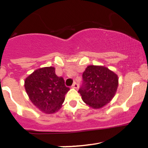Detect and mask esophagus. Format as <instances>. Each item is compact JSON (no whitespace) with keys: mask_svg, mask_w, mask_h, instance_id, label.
Segmentation results:
<instances>
[{"mask_svg":"<svg viewBox=\"0 0 148 148\" xmlns=\"http://www.w3.org/2000/svg\"><path fill=\"white\" fill-rule=\"evenodd\" d=\"M72 87V88H74V89H78V88H79V85L76 84V82H74V84H73Z\"/></svg>","mask_w":148,"mask_h":148,"instance_id":"obj_1","label":"esophagus"}]
</instances>
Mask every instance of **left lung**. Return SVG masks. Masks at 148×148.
Instances as JSON below:
<instances>
[{
  "instance_id": "obj_1",
  "label": "left lung",
  "mask_w": 148,
  "mask_h": 148,
  "mask_svg": "<svg viewBox=\"0 0 148 148\" xmlns=\"http://www.w3.org/2000/svg\"><path fill=\"white\" fill-rule=\"evenodd\" d=\"M83 86L78 92L83 101L94 109L106 106L118 90V75L104 66L88 65L83 73Z\"/></svg>"
}]
</instances>
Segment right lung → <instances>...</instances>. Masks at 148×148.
I'll return each mask as SVG.
<instances>
[{
	"mask_svg": "<svg viewBox=\"0 0 148 148\" xmlns=\"http://www.w3.org/2000/svg\"><path fill=\"white\" fill-rule=\"evenodd\" d=\"M55 69L51 66L39 68L24 81L25 90L31 102L46 114L58 111L69 90L63 79L56 76Z\"/></svg>",
	"mask_w": 148,
	"mask_h": 148,
	"instance_id": "1",
	"label": "right lung"
}]
</instances>
